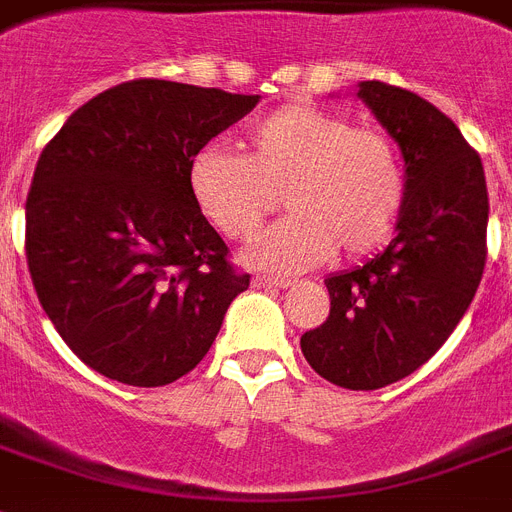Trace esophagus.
Listing matches in <instances>:
<instances>
[{
	"label": "esophagus",
	"mask_w": 512,
	"mask_h": 512,
	"mask_svg": "<svg viewBox=\"0 0 512 512\" xmlns=\"http://www.w3.org/2000/svg\"><path fill=\"white\" fill-rule=\"evenodd\" d=\"M293 280H285V277H264V274H256L253 277V287H290Z\"/></svg>",
	"instance_id": "34e87169"
}]
</instances>
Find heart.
<instances>
[{"label": "heart", "instance_id": "obj_1", "mask_svg": "<svg viewBox=\"0 0 512 512\" xmlns=\"http://www.w3.org/2000/svg\"><path fill=\"white\" fill-rule=\"evenodd\" d=\"M188 190L201 217L240 243L259 235L282 193L293 214L266 232L251 261L301 272L335 248L356 259L382 246L403 206L405 180L398 146L382 128L353 125L314 104H287L243 133L240 156L198 149Z\"/></svg>", "mask_w": 512, "mask_h": 512}]
</instances>
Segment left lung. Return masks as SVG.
Segmentation results:
<instances>
[{
    "mask_svg": "<svg viewBox=\"0 0 512 512\" xmlns=\"http://www.w3.org/2000/svg\"><path fill=\"white\" fill-rule=\"evenodd\" d=\"M358 96L403 151L398 235L363 266L324 280L329 316L301 337V350L327 382L379 390L424 366L474 301L489 198L481 156L445 112L382 80H363Z\"/></svg>",
    "mask_w": 512,
    "mask_h": 512,
    "instance_id": "obj_1",
    "label": "left lung"
}]
</instances>
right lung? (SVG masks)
I'll return each mask as SVG.
<instances>
[{
  "mask_svg": "<svg viewBox=\"0 0 512 512\" xmlns=\"http://www.w3.org/2000/svg\"><path fill=\"white\" fill-rule=\"evenodd\" d=\"M256 104L135 78L75 109L38 156L28 272L59 337L104 377L162 387L196 369L251 285L193 204L188 164Z\"/></svg>",
  "mask_w": 512,
  "mask_h": 512,
  "instance_id": "right-lung-1",
  "label": "right lung"
}]
</instances>
